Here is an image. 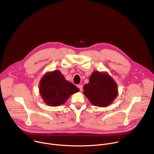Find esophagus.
I'll return each instance as SVG.
<instances>
[{
	"label": "esophagus",
	"mask_w": 154,
	"mask_h": 154,
	"mask_svg": "<svg viewBox=\"0 0 154 154\" xmlns=\"http://www.w3.org/2000/svg\"><path fill=\"white\" fill-rule=\"evenodd\" d=\"M77 87H78L79 88L80 91V92H82V90H83V86H82V85H78V86H77Z\"/></svg>",
	"instance_id": "esophagus-1"
}]
</instances>
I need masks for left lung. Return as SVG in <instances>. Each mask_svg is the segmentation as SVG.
<instances>
[{"mask_svg": "<svg viewBox=\"0 0 154 154\" xmlns=\"http://www.w3.org/2000/svg\"><path fill=\"white\" fill-rule=\"evenodd\" d=\"M83 94L94 106L105 107L111 104L118 95V85L106 72L94 71L89 83L83 86Z\"/></svg>", "mask_w": 154, "mask_h": 154, "instance_id": "left-lung-1", "label": "left lung"}]
</instances>
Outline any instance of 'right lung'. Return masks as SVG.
I'll list each match as a JSON object with an SVG mask.
<instances>
[{"instance_id": "add662e5", "label": "right lung", "mask_w": 154, "mask_h": 154, "mask_svg": "<svg viewBox=\"0 0 154 154\" xmlns=\"http://www.w3.org/2000/svg\"><path fill=\"white\" fill-rule=\"evenodd\" d=\"M39 93L48 105L57 106L64 103L71 95L79 89L65 79L59 70L48 72L39 82Z\"/></svg>"}]
</instances>
